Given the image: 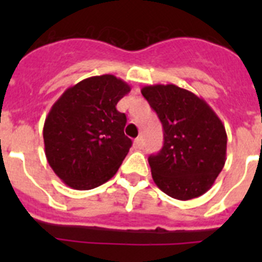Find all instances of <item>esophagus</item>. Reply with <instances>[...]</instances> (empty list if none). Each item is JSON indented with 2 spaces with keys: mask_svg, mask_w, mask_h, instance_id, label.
<instances>
[{
  "mask_svg": "<svg viewBox=\"0 0 262 262\" xmlns=\"http://www.w3.org/2000/svg\"><path fill=\"white\" fill-rule=\"evenodd\" d=\"M134 147H135V149H142V148L144 147V142H143V139L136 138L135 142H134Z\"/></svg>",
  "mask_w": 262,
  "mask_h": 262,
  "instance_id": "obj_1",
  "label": "esophagus"
}]
</instances>
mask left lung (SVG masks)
Instances as JSON below:
<instances>
[{"label": "left lung", "mask_w": 262, "mask_h": 262, "mask_svg": "<svg viewBox=\"0 0 262 262\" xmlns=\"http://www.w3.org/2000/svg\"><path fill=\"white\" fill-rule=\"evenodd\" d=\"M142 94L164 128V145L148 157L160 190L180 201L201 196L226 163L224 124L205 99L173 84L149 85Z\"/></svg>", "instance_id": "8db88e82"}]
</instances>
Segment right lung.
I'll return each instance as SVG.
<instances>
[{
    "label": "right lung",
    "instance_id": "obj_1",
    "mask_svg": "<svg viewBox=\"0 0 262 262\" xmlns=\"http://www.w3.org/2000/svg\"><path fill=\"white\" fill-rule=\"evenodd\" d=\"M131 88L113 75L93 76L68 88L53 103L43 127L47 161L76 190H90L117 173L131 148L127 118L117 103Z\"/></svg>",
    "mask_w": 262,
    "mask_h": 262
}]
</instances>
